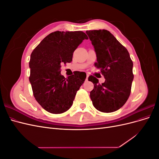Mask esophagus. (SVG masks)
Segmentation results:
<instances>
[{
  "label": "esophagus",
  "mask_w": 159,
  "mask_h": 159,
  "mask_svg": "<svg viewBox=\"0 0 159 159\" xmlns=\"http://www.w3.org/2000/svg\"><path fill=\"white\" fill-rule=\"evenodd\" d=\"M88 77H89V75L88 74H87V75H86V81H88Z\"/></svg>",
  "instance_id": "34e87169"
}]
</instances>
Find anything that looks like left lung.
Returning a JSON list of instances; mask_svg holds the SVG:
<instances>
[{"mask_svg":"<svg viewBox=\"0 0 159 159\" xmlns=\"http://www.w3.org/2000/svg\"><path fill=\"white\" fill-rule=\"evenodd\" d=\"M97 56L95 66L100 69L105 79L99 80L90 75L88 80L94 84L90 92L93 106L99 111L111 113L123 107L131 93L133 61L129 52L107 30L86 31Z\"/></svg>","mask_w":159,"mask_h":159,"instance_id":"left-lung-1","label":"left lung"}]
</instances>
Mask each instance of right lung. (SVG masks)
<instances>
[{
    "label": "right lung",
    "instance_id": "obj_1",
    "mask_svg": "<svg viewBox=\"0 0 159 159\" xmlns=\"http://www.w3.org/2000/svg\"><path fill=\"white\" fill-rule=\"evenodd\" d=\"M88 39L82 31H56L43 39L31 54L29 81L37 102L48 112L60 114L73 104L86 78L80 71L64 78L61 65L70 63L75 50Z\"/></svg>",
    "mask_w": 159,
    "mask_h": 159
}]
</instances>
